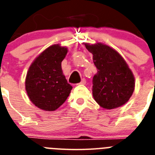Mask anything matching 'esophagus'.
<instances>
[{"label": "esophagus", "mask_w": 155, "mask_h": 155, "mask_svg": "<svg viewBox=\"0 0 155 155\" xmlns=\"http://www.w3.org/2000/svg\"><path fill=\"white\" fill-rule=\"evenodd\" d=\"M86 83H87V81H86L85 79H83L81 80V82L79 83V84H83V85H84V84H86Z\"/></svg>", "instance_id": "34e87169"}]
</instances>
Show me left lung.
Listing matches in <instances>:
<instances>
[{
    "instance_id": "1",
    "label": "left lung",
    "mask_w": 155,
    "mask_h": 155,
    "mask_svg": "<svg viewBox=\"0 0 155 155\" xmlns=\"http://www.w3.org/2000/svg\"><path fill=\"white\" fill-rule=\"evenodd\" d=\"M93 54L97 73L93 78V97L105 109H113L126 104L135 88L134 74L123 58L105 44H85Z\"/></svg>"
}]
</instances>
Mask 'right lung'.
<instances>
[{
    "mask_svg": "<svg viewBox=\"0 0 155 155\" xmlns=\"http://www.w3.org/2000/svg\"><path fill=\"white\" fill-rule=\"evenodd\" d=\"M68 49L54 44L35 59L25 78V91L30 101L44 111L58 109L64 103L72 87L63 75L61 61Z\"/></svg>",
    "mask_w": 155,
    "mask_h": 155,
    "instance_id": "right-lung-1",
    "label": "right lung"
}]
</instances>
